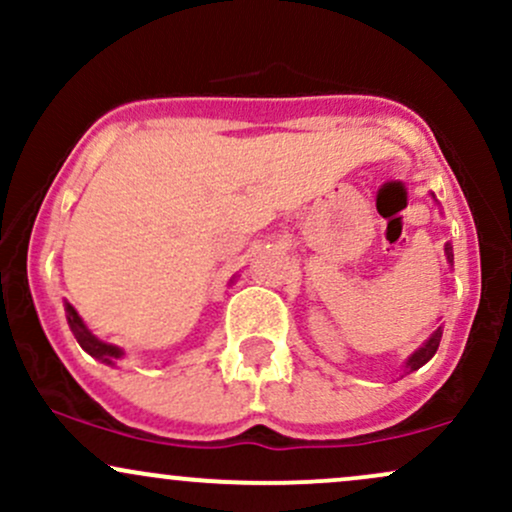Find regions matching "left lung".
I'll return each instance as SVG.
<instances>
[{"label":"left lung","mask_w":512,"mask_h":512,"mask_svg":"<svg viewBox=\"0 0 512 512\" xmlns=\"http://www.w3.org/2000/svg\"><path fill=\"white\" fill-rule=\"evenodd\" d=\"M445 255H448V260L452 262V250H450V243L445 245ZM440 334H443V332H440V327H438V330L433 332V337L428 339V342H426L424 346H421L419 351H414V354H411V358H409V361H407V368H409V370H416V368H421V366H424V363L431 361L433 354H436V351H438V344H440Z\"/></svg>","instance_id":"obj_1"}]
</instances>
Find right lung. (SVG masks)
I'll use <instances>...</instances> for the list:
<instances>
[{
  "label": "right lung",
  "mask_w": 512,
  "mask_h": 512,
  "mask_svg": "<svg viewBox=\"0 0 512 512\" xmlns=\"http://www.w3.org/2000/svg\"><path fill=\"white\" fill-rule=\"evenodd\" d=\"M67 320H69V327H72L76 342H79L81 349L88 351L93 358H98V361H103V363H113L122 356V349H117V346L105 344V342H101V339L93 337V334L88 332V327L84 325V320H81L79 313H76L69 303H67Z\"/></svg>",
  "instance_id": "add662e5"
}]
</instances>
